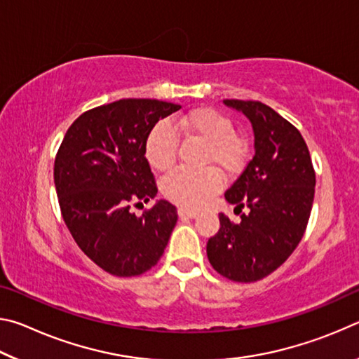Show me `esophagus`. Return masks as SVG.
Here are the masks:
<instances>
[{"instance_id":"34e87169","label":"esophagus","mask_w":359,"mask_h":359,"mask_svg":"<svg viewBox=\"0 0 359 359\" xmlns=\"http://www.w3.org/2000/svg\"><path fill=\"white\" fill-rule=\"evenodd\" d=\"M179 217L180 218H196L198 217V212L196 210L185 209V208H180L179 209Z\"/></svg>"}]
</instances>
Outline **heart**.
I'll list each match as a JSON object with an SVG mask.
<instances>
[{
  "label": "heart",
  "instance_id": "obj_1",
  "mask_svg": "<svg viewBox=\"0 0 359 359\" xmlns=\"http://www.w3.org/2000/svg\"><path fill=\"white\" fill-rule=\"evenodd\" d=\"M187 135L205 142L204 163L215 165L226 174L241 171L247 160V142L234 135V125L215 109L199 107L179 120ZM179 136L169 121H158L145 139V158L158 172L171 169L175 163ZM222 188V179L214 168L203 171L177 169L166 175L161 184L163 194L179 205L198 209Z\"/></svg>",
  "mask_w": 359,
  "mask_h": 359
}]
</instances>
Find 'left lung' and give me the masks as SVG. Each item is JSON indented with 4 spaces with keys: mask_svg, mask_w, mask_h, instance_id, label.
Masks as SVG:
<instances>
[{
    "mask_svg": "<svg viewBox=\"0 0 359 359\" xmlns=\"http://www.w3.org/2000/svg\"><path fill=\"white\" fill-rule=\"evenodd\" d=\"M250 120L255 155L224 199L247 208L241 222L220 214L208 242L214 269L234 282H257L282 266L299 244L311 217L315 171L306 141L290 121L259 101L224 100Z\"/></svg>",
    "mask_w": 359,
    "mask_h": 359,
    "instance_id": "1",
    "label": "left lung"
}]
</instances>
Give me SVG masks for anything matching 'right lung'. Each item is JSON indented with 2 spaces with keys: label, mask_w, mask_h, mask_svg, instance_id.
I'll return each mask as SVG.
<instances>
[{
  "label": "right lung",
  "mask_w": 359,
  "mask_h": 359,
  "mask_svg": "<svg viewBox=\"0 0 359 359\" xmlns=\"http://www.w3.org/2000/svg\"><path fill=\"white\" fill-rule=\"evenodd\" d=\"M179 104L158 100H118L82 114L66 131L53 180L72 238L101 269L135 277L165 253L177 209L160 199L137 217L131 204L158 193L145 158V139Z\"/></svg>",
  "instance_id": "1"
}]
</instances>
